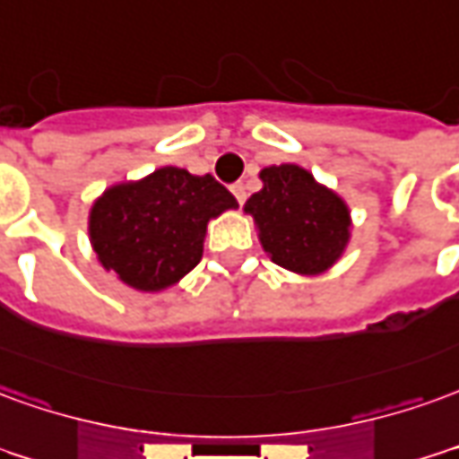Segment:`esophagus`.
<instances>
[{"instance_id":"34e87169","label":"esophagus","mask_w":459,"mask_h":459,"mask_svg":"<svg viewBox=\"0 0 459 459\" xmlns=\"http://www.w3.org/2000/svg\"><path fill=\"white\" fill-rule=\"evenodd\" d=\"M230 191H233V196L238 198V204H243V201H246V186L243 184H233V188H230Z\"/></svg>"}]
</instances>
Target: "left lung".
Listing matches in <instances>:
<instances>
[{
	"instance_id": "left-lung-1",
	"label": "left lung",
	"mask_w": 459,
	"mask_h": 459,
	"mask_svg": "<svg viewBox=\"0 0 459 459\" xmlns=\"http://www.w3.org/2000/svg\"><path fill=\"white\" fill-rule=\"evenodd\" d=\"M263 188L243 211L258 226L263 251L285 271L325 273L351 238V211L338 194L320 186L296 163L261 171Z\"/></svg>"
}]
</instances>
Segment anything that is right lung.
Segmentation results:
<instances>
[{"label":"right lung","mask_w":459,"mask_h":459,"mask_svg":"<svg viewBox=\"0 0 459 459\" xmlns=\"http://www.w3.org/2000/svg\"><path fill=\"white\" fill-rule=\"evenodd\" d=\"M236 206L233 194L211 174L163 166L96 198L89 238L99 263L118 281L156 293L196 268L208 221Z\"/></svg>","instance_id":"add662e5"}]
</instances>
